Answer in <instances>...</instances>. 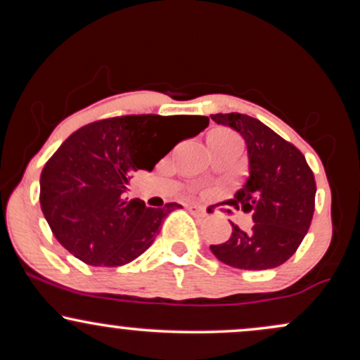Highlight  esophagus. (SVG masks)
<instances>
[{"label": "esophagus", "mask_w": 360, "mask_h": 360, "mask_svg": "<svg viewBox=\"0 0 360 360\" xmlns=\"http://www.w3.org/2000/svg\"><path fill=\"white\" fill-rule=\"evenodd\" d=\"M186 208H188V212L193 214H205V208H201V206L198 205H188Z\"/></svg>", "instance_id": "1"}]
</instances>
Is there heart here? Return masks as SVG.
Segmentation results:
<instances>
[{
    "label": "heart",
    "instance_id": "b5f03b06",
    "mask_svg": "<svg viewBox=\"0 0 360 360\" xmlns=\"http://www.w3.org/2000/svg\"><path fill=\"white\" fill-rule=\"evenodd\" d=\"M212 135H232V134H230V131H223V130H218V131H214V134H212Z\"/></svg>",
    "mask_w": 360,
    "mask_h": 360
}]
</instances>
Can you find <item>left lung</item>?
Segmentation results:
<instances>
[{
    "instance_id": "left-lung-1",
    "label": "left lung",
    "mask_w": 360,
    "mask_h": 360,
    "mask_svg": "<svg viewBox=\"0 0 360 360\" xmlns=\"http://www.w3.org/2000/svg\"><path fill=\"white\" fill-rule=\"evenodd\" d=\"M212 120L238 131L245 140L249 177L230 205L252 213L254 225L242 230L232 223L229 240L210 249L218 260L237 269L278 267L295 254L311 225L315 176L298 148L257 118L217 113Z\"/></svg>"
}]
</instances>
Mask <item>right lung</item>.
<instances>
[{
	"label": "right lung",
	"instance_id": "right-lung-1",
	"mask_svg": "<svg viewBox=\"0 0 360 360\" xmlns=\"http://www.w3.org/2000/svg\"><path fill=\"white\" fill-rule=\"evenodd\" d=\"M208 123L206 117L130 115L74 131L40 174V206L60 245L89 266H125L142 255L179 205L147 208L142 200H128L130 177L150 172Z\"/></svg>",
	"mask_w": 360,
	"mask_h": 360
}]
</instances>
